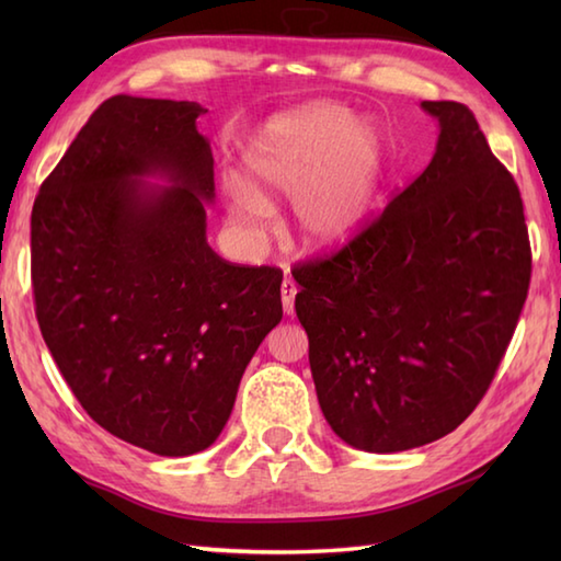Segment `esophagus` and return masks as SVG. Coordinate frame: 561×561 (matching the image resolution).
I'll return each instance as SVG.
<instances>
[{
    "mask_svg": "<svg viewBox=\"0 0 561 561\" xmlns=\"http://www.w3.org/2000/svg\"><path fill=\"white\" fill-rule=\"evenodd\" d=\"M296 282L294 279H284L282 282V308L287 316H294V299H296Z\"/></svg>",
    "mask_w": 561,
    "mask_h": 561,
    "instance_id": "1",
    "label": "esophagus"
}]
</instances>
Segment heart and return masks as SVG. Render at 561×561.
Masks as SVG:
<instances>
[{"label": "heart", "instance_id": "1", "mask_svg": "<svg viewBox=\"0 0 561 561\" xmlns=\"http://www.w3.org/2000/svg\"><path fill=\"white\" fill-rule=\"evenodd\" d=\"M390 169L386 135L335 103L279 113L243 151V181L226 183L229 219L250 241L265 233L270 199L291 197V229L311 253L350 245L383 195Z\"/></svg>", "mask_w": 561, "mask_h": 561}]
</instances>
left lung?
<instances>
[{"instance_id":"obj_1","label":"left lung","mask_w":561,"mask_h":561,"mask_svg":"<svg viewBox=\"0 0 561 561\" xmlns=\"http://www.w3.org/2000/svg\"><path fill=\"white\" fill-rule=\"evenodd\" d=\"M432 161L340 253L291 274L320 410L344 444L398 453L450 434L490 388L530 284L518 185L468 105Z\"/></svg>"}]
</instances>
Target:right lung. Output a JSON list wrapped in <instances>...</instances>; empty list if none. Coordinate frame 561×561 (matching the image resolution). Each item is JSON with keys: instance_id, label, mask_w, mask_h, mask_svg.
Listing matches in <instances>:
<instances>
[{"instance_id": "add662e5", "label": "right lung", "mask_w": 561, "mask_h": 561, "mask_svg": "<svg viewBox=\"0 0 561 561\" xmlns=\"http://www.w3.org/2000/svg\"><path fill=\"white\" fill-rule=\"evenodd\" d=\"M202 113L195 101L101 103L31 214L35 316L57 368L105 432L169 458L219 438L282 320V272L238 267L207 243Z\"/></svg>"}]
</instances>
